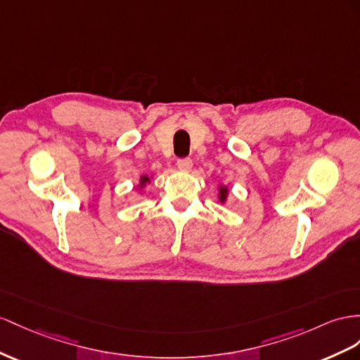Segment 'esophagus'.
Returning <instances> with one entry per match:
<instances>
[{
    "label": "esophagus",
    "mask_w": 360,
    "mask_h": 360,
    "mask_svg": "<svg viewBox=\"0 0 360 360\" xmlns=\"http://www.w3.org/2000/svg\"><path fill=\"white\" fill-rule=\"evenodd\" d=\"M176 165H178V169H179V170H182V172H188V170L191 169L193 161H191L190 158H179V160H178V162H176Z\"/></svg>",
    "instance_id": "1"
}]
</instances>
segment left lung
I'll list each match as a JSON object with an SVG mask.
<instances>
[{
	"instance_id": "8db88e82",
	"label": "left lung",
	"mask_w": 360,
	"mask_h": 360,
	"mask_svg": "<svg viewBox=\"0 0 360 360\" xmlns=\"http://www.w3.org/2000/svg\"><path fill=\"white\" fill-rule=\"evenodd\" d=\"M226 193H228L226 187H222V188H220V202H224V200L226 199Z\"/></svg>"
}]
</instances>
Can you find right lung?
<instances>
[{
	"label": "right lung",
	"instance_id": "add662e5",
	"mask_svg": "<svg viewBox=\"0 0 360 360\" xmlns=\"http://www.w3.org/2000/svg\"><path fill=\"white\" fill-rule=\"evenodd\" d=\"M147 181H149V178H147V176H143V178H141V186H144V184H146Z\"/></svg>",
	"mask_w": 360,
	"mask_h": 360
}]
</instances>
